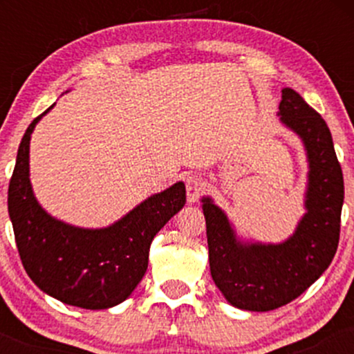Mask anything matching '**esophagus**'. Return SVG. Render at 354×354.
I'll list each match as a JSON object with an SVG mask.
<instances>
[{
  "label": "esophagus",
  "mask_w": 354,
  "mask_h": 354,
  "mask_svg": "<svg viewBox=\"0 0 354 354\" xmlns=\"http://www.w3.org/2000/svg\"><path fill=\"white\" fill-rule=\"evenodd\" d=\"M186 193H188V201L196 203L205 194V181L198 174H189L186 176Z\"/></svg>",
  "instance_id": "1"
}]
</instances>
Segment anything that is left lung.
Instances as JSON below:
<instances>
[{
	"mask_svg": "<svg viewBox=\"0 0 354 354\" xmlns=\"http://www.w3.org/2000/svg\"><path fill=\"white\" fill-rule=\"evenodd\" d=\"M281 121L303 138L310 160L308 213L281 245H241L225 213L205 198L209 270L233 306L271 311L303 295L335 258L344 183L326 121L295 89L284 88Z\"/></svg>",
	"mask_w": 354,
	"mask_h": 354,
	"instance_id": "obj_1",
	"label": "left lung"
}]
</instances>
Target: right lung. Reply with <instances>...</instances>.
Wrapping results in <instances>:
<instances>
[{"mask_svg": "<svg viewBox=\"0 0 354 354\" xmlns=\"http://www.w3.org/2000/svg\"><path fill=\"white\" fill-rule=\"evenodd\" d=\"M43 115L24 133L8 188L19 258L36 286L53 298L86 310L111 308L143 279L154 234L185 206V185L148 198L104 230H80L53 219L36 203L28 178L30 138Z\"/></svg>", "mask_w": 354, "mask_h": 354, "instance_id": "add662e5", "label": "right lung"}]
</instances>
